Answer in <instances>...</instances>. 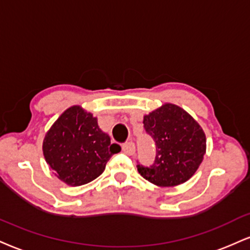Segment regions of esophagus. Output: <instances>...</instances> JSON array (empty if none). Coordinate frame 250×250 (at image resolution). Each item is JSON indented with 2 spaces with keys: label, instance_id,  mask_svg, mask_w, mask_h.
Listing matches in <instances>:
<instances>
[{
  "label": "esophagus",
  "instance_id": "1",
  "mask_svg": "<svg viewBox=\"0 0 250 250\" xmlns=\"http://www.w3.org/2000/svg\"><path fill=\"white\" fill-rule=\"evenodd\" d=\"M135 150H136V148H135V143L134 142H125L122 146V151L125 152V155H129V156L134 155Z\"/></svg>",
  "mask_w": 250,
  "mask_h": 250
}]
</instances>
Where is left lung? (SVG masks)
I'll list each match as a JSON object with an SVG mask.
<instances>
[{
  "label": "left lung",
  "mask_w": 250,
  "mask_h": 250,
  "mask_svg": "<svg viewBox=\"0 0 250 250\" xmlns=\"http://www.w3.org/2000/svg\"><path fill=\"white\" fill-rule=\"evenodd\" d=\"M144 129L156 144L154 164H138L141 176L161 188L183 184L193 176L206 152L199 123L183 108L165 104L144 115Z\"/></svg>",
  "instance_id": "8db88e82"
}]
</instances>
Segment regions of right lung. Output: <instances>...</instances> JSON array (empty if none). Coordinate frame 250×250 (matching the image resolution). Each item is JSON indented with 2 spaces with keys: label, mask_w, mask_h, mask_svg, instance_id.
Masks as SVG:
<instances>
[{
  "label": "right lung",
  "mask_w": 250,
  "mask_h": 250,
  "mask_svg": "<svg viewBox=\"0 0 250 250\" xmlns=\"http://www.w3.org/2000/svg\"><path fill=\"white\" fill-rule=\"evenodd\" d=\"M121 151L101 130L98 120L80 106L66 109L45 135L43 154L62 182L80 186L98 178L107 162Z\"/></svg>",
  "instance_id": "right-lung-1"
}]
</instances>
